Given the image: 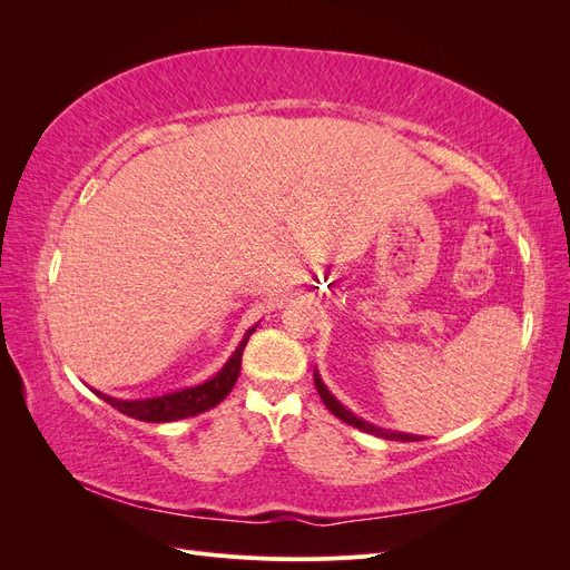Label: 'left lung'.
I'll use <instances>...</instances> for the list:
<instances>
[{
	"instance_id": "1",
	"label": "left lung",
	"mask_w": 570,
	"mask_h": 570,
	"mask_svg": "<svg viewBox=\"0 0 570 570\" xmlns=\"http://www.w3.org/2000/svg\"><path fill=\"white\" fill-rule=\"evenodd\" d=\"M314 383H316V390H318V394H321V400H323V404L327 406V411L333 413V416H337L340 421H344V423H350V425H354V428H358V430H364V433H368V435H375V438H385V440H402V442H419L421 438L419 435H411V433H396V430H385V428H377V425H373V423H368V421H364V419H358L356 413H352L347 406H342V402L337 400V396L325 387V383L321 381V375H318V368H314Z\"/></svg>"
}]
</instances>
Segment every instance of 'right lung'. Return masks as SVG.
Returning a JSON list of instances; mask_svg holds the SVG:
<instances>
[{
  "mask_svg": "<svg viewBox=\"0 0 570 570\" xmlns=\"http://www.w3.org/2000/svg\"><path fill=\"white\" fill-rule=\"evenodd\" d=\"M256 325H252L243 335L237 350L230 354L226 364H223V368L216 375H212L209 381H204L199 385L183 387L159 396H147V400H116V396L101 394V392H95V394L101 396V400L111 404L114 409H118L120 413H126V416L145 421V423H170L187 416H197V413L214 409L230 394L239 375V366H243V352L247 347L249 335L256 331Z\"/></svg>",
  "mask_w": 570,
  "mask_h": 570,
  "instance_id": "obj_1",
  "label": "right lung"
}]
</instances>
